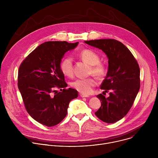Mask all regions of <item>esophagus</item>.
<instances>
[{
  "label": "esophagus",
  "instance_id": "34e87169",
  "mask_svg": "<svg viewBox=\"0 0 158 158\" xmlns=\"http://www.w3.org/2000/svg\"><path fill=\"white\" fill-rule=\"evenodd\" d=\"M80 96L81 98H88V97H89L88 95H85V94H82V93L80 94Z\"/></svg>",
  "mask_w": 158,
  "mask_h": 158
}]
</instances>
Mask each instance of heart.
I'll list each match as a JSON object with an SVG mask.
<instances>
[{
  "mask_svg": "<svg viewBox=\"0 0 158 158\" xmlns=\"http://www.w3.org/2000/svg\"><path fill=\"white\" fill-rule=\"evenodd\" d=\"M78 57L84 62L91 65L89 74L101 79L107 73L106 66L99 62V56L89 49H83L78 54ZM60 69L64 76L71 77L73 74V61L71 57L64 58L60 64ZM96 84V80L93 77L87 79H79L71 82V86L82 94L87 95L93 91V87Z\"/></svg>",
  "mask_w": 158,
  "mask_h": 158,
  "instance_id": "1",
  "label": "heart"
}]
</instances>
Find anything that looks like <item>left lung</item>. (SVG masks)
I'll return each instance as SVG.
<instances>
[{
	"instance_id": "left-lung-1",
	"label": "left lung",
	"mask_w": 158,
	"mask_h": 158,
	"mask_svg": "<svg viewBox=\"0 0 158 158\" xmlns=\"http://www.w3.org/2000/svg\"><path fill=\"white\" fill-rule=\"evenodd\" d=\"M85 43L101 49L108 58V71L101 88L109 92L106 98L97 96L101 102L96 116L106 123H114L126 114L139 92L140 69L131 51L121 42L115 39H98Z\"/></svg>"
}]
</instances>
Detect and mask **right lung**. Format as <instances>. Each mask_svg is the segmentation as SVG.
Here are the masks:
<instances>
[{
    "label": "right lung",
    "instance_id": "add662e5",
    "mask_svg": "<svg viewBox=\"0 0 158 158\" xmlns=\"http://www.w3.org/2000/svg\"><path fill=\"white\" fill-rule=\"evenodd\" d=\"M78 44L46 42L30 53L19 67L18 88L25 107L34 120L48 127L60 123L67 115L70 101L78 96L76 89H65L67 84L60 69L65 53ZM56 88L61 92L53 95Z\"/></svg>",
    "mask_w": 158,
    "mask_h": 158
}]
</instances>
